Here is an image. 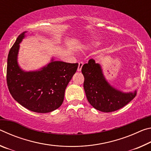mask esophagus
<instances>
[{"label": "esophagus", "mask_w": 151, "mask_h": 151, "mask_svg": "<svg viewBox=\"0 0 151 151\" xmlns=\"http://www.w3.org/2000/svg\"><path fill=\"white\" fill-rule=\"evenodd\" d=\"M83 62L78 63V69H77V70L78 71V72H80V71H81V69H82V67H83Z\"/></svg>", "instance_id": "esophagus-1"}]
</instances>
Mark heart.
Returning <instances> with one entry per match:
<instances>
[{"label":"heart","instance_id":"obj_1","mask_svg":"<svg viewBox=\"0 0 151 151\" xmlns=\"http://www.w3.org/2000/svg\"><path fill=\"white\" fill-rule=\"evenodd\" d=\"M99 45V43L98 42H92L90 45H89V47H90L91 48H95Z\"/></svg>","mask_w":151,"mask_h":151}]
</instances>
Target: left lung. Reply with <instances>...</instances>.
I'll return each mask as SVG.
<instances>
[{"label": "left lung", "mask_w": 151, "mask_h": 151, "mask_svg": "<svg viewBox=\"0 0 151 151\" xmlns=\"http://www.w3.org/2000/svg\"><path fill=\"white\" fill-rule=\"evenodd\" d=\"M85 77L84 89L88 103L94 109L104 112L115 111L130 103L137 91L124 92L112 86L106 80L102 66L93 59L82 67Z\"/></svg>", "instance_id": "8db88e82"}]
</instances>
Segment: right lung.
Here are the masks:
<instances>
[{
  "instance_id": "obj_1",
  "label": "right lung",
  "mask_w": 151,
  "mask_h": 151,
  "mask_svg": "<svg viewBox=\"0 0 151 151\" xmlns=\"http://www.w3.org/2000/svg\"><path fill=\"white\" fill-rule=\"evenodd\" d=\"M27 32L18 37L9 51L6 70L9 90L15 101L30 111L39 113L52 112L63 104L65 89L78 65L55 60L52 57L39 69L23 70L18 62V56L20 44Z\"/></svg>"
}]
</instances>
